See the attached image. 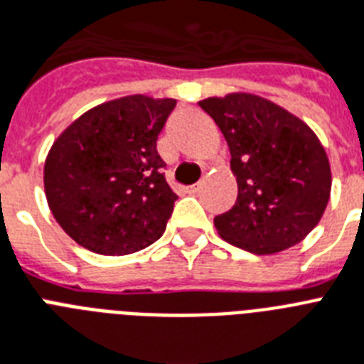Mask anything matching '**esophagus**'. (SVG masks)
<instances>
[{
  "label": "esophagus",
  "instance_id": "obj_1",
  "mask_svg": "<svg viewBox=\"0 0 364 364\" xmlns=\"http://www.w3.org/2000/svg\"><path fill=\"white\" fill-rule=\"evenodd\" d=\"M199 189H200V186H199V184L188 186V188H186V193H189V195H195V193H197V191H199Z\"/></svg>",
  "mask_w": 364,
  "mask_h": 364
}]
</instances>
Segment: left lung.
I'll use <instances>...</instances> for the list:
<instances>
[{"label": "left lung", "mask_w": 364, "mask_h": 364, "mask_svg": "<svg viewBox=\"0 0 364 364\" xmlns=\"http://www.w3.org/2000/svg\"><path fill=\"white\" fill-rule=\"evenodd\" d=\"M230 150L238 199L215 215L219 236L255 255H273L301 242L322 219L331 193L326 150L301 119L249 92L206 98Z\"/></svg>", "instance_id": "8db88e82"}]
</instances>
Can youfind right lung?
I'll use <instances>...</instances> for the list:
<instances>
[{
    "mask_svg": "<svg viewBox=\"0 0 364 364\" xmlns=\"http://www.w3.org/2000/svg\"><path fill=\"white\" fill-rule=\"evenodd\" d=\"M173 98L132 95L92 107L63 132L44 164L48 206L92 253L130 255L164 234L176 193L156 141Z\"/></svg>",
    "mask_w": 364,
    "mask_h": 364,
    "instance_id": "obj_1",
    "label": "right lung"
}]
</instances>
